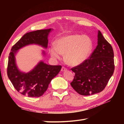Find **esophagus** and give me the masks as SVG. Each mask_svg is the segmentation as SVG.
<instances>
[{"label": "esophagus", "mask_w": 124, "mask_h": 124, "mask_svg": "<svg viewBox=\"0 0 124 124\" xmlns=\"http://www.w3.org/2000/svg\"><path fill=\"white\" fill-rule=\"evenodd\" d=\"M67 70V69H66L65 67H62V69H61V71L62 72H64V71H66Z\"/></svg>", "instance_id": "esophagus-1"}]
</instances>
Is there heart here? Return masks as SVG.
Returning a JSON list of instances; mask_svg holds the SVG:
<instances>
[{
	"label": "heart",
	"mask_w": 124,
	"mask_h": 124,
	"mask_svg": "<svg viewBox=\"0 0 124 124\" xmlns=\"http://www.w3.org/2000/svg\"><path fill=\"white\" fill-rule=\"evenodd\" d=\"M56 45H52L49 52L54 59H60L62 54L70 66L82 64L91 54L93 44L91 38L87 35L71 34L62 37L56 41Z\"/></svg>",
	"instance_id": "1"
}]
</instances>
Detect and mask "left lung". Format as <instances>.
Masks as SVG:
<instances>
[{"mask_svg": "<svg viewBox=\"0 0 124 124\" xmlns=\"http://www.w3.org/2000/svg\"><path fill=\"white\" fill-rule=\"evenodd\" d=\"M114 57L112 46L99 30L97 45L90 59L71 69L75 74L70 83L72 88L81 95L102 92L114 73Z\"/></svg>", "mask_w": 124, "mask_h": 124, "instance_id": "1", "label": "left lung"}]
</instances>
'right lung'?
Returning a JSON list of instances; mask_svg holds the SVG:
<instances>
[{
	"label": "right lung",
	"mask_w": 124,
	"mask_h": 124,
	"mask_svg": "<svg viewBox=\"0 0 124 124\" xmlns=\"http://www.w3.org/2000/svg\"><path fill=\"white\" fill-rule=\"evenodd\" d=\"M53 29L39 30L28 32L12 47L8 56L7 75L16 91L21 94L29 97H39L43 95L48 88L51 80L60 71L61 65H51L43 61L28 72L18 69L15 56L21 48L30 45H37L47 48L48 37ZM42 54L46 55L44 51Z\"/></svg>",
	"instance_id": "add662e5"
}]
</instances>
